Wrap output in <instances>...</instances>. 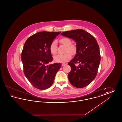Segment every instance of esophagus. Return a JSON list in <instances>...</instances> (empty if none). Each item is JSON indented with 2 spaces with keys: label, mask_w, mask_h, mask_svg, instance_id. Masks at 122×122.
<instances>
[{
  "label": "esophagus",
  "mask_w": 122,
  "mask_h": 122,
  "mask_svg": "<svg viewBox=\"0 0 122 122\" xmlns=\"http://www.w3.org/2000/svg\"><path fill=\"white\" fill-rule=\"evenodd\" d=\"M66 65V64H64V63H63V64H62V66H64V65Z\"/></svg>",
  "instance_id": "34e87169"
}]
</instances>
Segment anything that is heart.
<instances>
[{"label": "heart", "mask_w": 122, "mask_h": 122, "mask_svg": "<svg viewBox=\"0 0 122 122\" xmlns=\"http://www.w3.org/2000/svg\"><path fill=\"white\" fill-rule=\"evenodd\" d=\"M60 42L64 45L66 46L65 50L66 53L64 54H58L55 56L54 58L55 61L59 63H65L71 58V53L72 55H75L76 52V46L74 44H72V41L69 38L64 37L60 40ZM50 50L53 55H55L58 51L57 42L54 41L51 43L50 46ZM71 53L70 54L69 52Z\"/></svg>", "instance_id": "heart-1"}]
</instances>
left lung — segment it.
Here are the masks:
<instances>
[{"mask_svg": "<svg viewBox=\"0 0 122 122\" xmlns=\"http://www.w3.org/2000/svg\"><path fill=\"white\" fill-rule=\"evenodd\" d=\"M61 34L76 43V54L68 63L71 67L68 75L70 83L76 88L86 87L97 73L101 60L98 43L92 35L82 29L65 31ZM76 63L79 65L76 66Z\"/></svg>", "mask_w": 122, "mask_h": 122, "instance_id": "left-lung-1", "label": "left lung"}]
</instances>
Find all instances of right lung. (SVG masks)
I'll return each instance as SVG.
<instances>
[{
    "label": "right lung",
    "instance_id": "add662e5",
    "mask_svg": "<svg viewBox=\"0 0 122 122\" xmlns=\"http://www.w3.org/2000/svg\"><path fill=\"white\" fill-rule=\"evenodd\" d=\"M61 32L41 31L31 36L25 41L21 58L24 73L34 87L45 90L52 85L61 63L48 65L52 61L50 46Z\"/></svg>",
    "mask_w": 122,
    "mask_h": 122
}]
</instances>
